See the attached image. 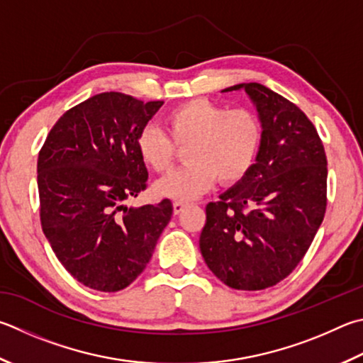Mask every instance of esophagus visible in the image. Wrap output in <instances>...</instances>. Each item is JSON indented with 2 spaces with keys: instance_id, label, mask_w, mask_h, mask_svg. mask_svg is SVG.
<instances>
[{
  "instance_id": "esophagus-1",
  "label": "esophagus",
  "mask_w": 363,
  "mask_h": 363,
  "mask_svg": "<svg viewBox=\"0 0 363 363\" xmlns=\"http://www.w3.org/2000/svg\"><path fill=\"white\" fill-rule=\"evenodd\" d=\"M186 206H187V203H182V201H174L173 203V211H174V214H181L184 209H186Z\"/></svg>"
}]
</instances>
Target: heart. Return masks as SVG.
Wrapping results in <instances>:
<instances>
[{"label": "heart", "instance_id": "heart-1", "mask_svg": "<svg viewBox=\"0 0 363 363\" xmlns=\"http://www.w3.org/2000/svg\"><path fill=\"white\" fill-rule=\"evenodd\" d=\"M164 128L169 138L154 125L144 127L136 136V150L149 168L162 173L174 160V146H188L184 150L187 163L154 184L155 195L176 201L199 199L216 177L222 184L241 181L252 168L263 135L252 111L228 109L203 98L171 109Z\"/></svg>", "mask_w": 363, "mask_h": 363}]
</instances>
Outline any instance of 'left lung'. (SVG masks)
I'll use <instances>...</instances> for the list:
<instances>
[{"label":"left lung","mask_w":363,"mask_h":363,"mask_svg":"<svg viewBox=\"0 0 363 363\" xmlns=\"http://www.w3.org/2000/svg\"><path fill=\"white\" fill-rule=\"evenodd\" d=\"M262 123L249 173L206 206L200 250L236 291H262L291 274L311 246L327 206V157L305 113L265 85L238 84Z\"/></svg>","instance_id":"obj_1"}]
</instances>
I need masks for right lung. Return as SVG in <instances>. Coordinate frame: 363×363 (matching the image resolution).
Wrapping results in <instances>:
<instances>
[{
    "label": "right lung",
    "mask_w": 363,
    "mask_h": 363,
    "mask_svg": "<svg viewBox=\"0 0 363 363\" xmlns=\"http://www.w3.org/2000/svg\"><path fill=\"white\" fill-rule=\"evenodd\" d=\"M163 101L104 91L67 111L38 157L41 225L57 259L100 292L130 286L154 254L173 204L128 208L146 189L136 136Z\"/></svg>",
    "instance_id": "1"
}]
</instances>
